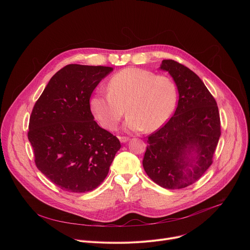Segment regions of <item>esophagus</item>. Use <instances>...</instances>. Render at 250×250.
Returning a JSON list of instances; mask_svg holds the SVG:
<instances>
[{"label": "esophagus", "mask_w": 250, "mask_h": 250, "mask_svg": "<svg viewBox=\"0 0 250 250\" xmlns=\"http://www.w3.org/2000/svg\"><path fill=\"white\" fill-rule=\"evenodd\" d=\"M120 141L122 142V144H125V142H127L129 140V137H126V136H120L119 137Z\"/></svg>", "instance_id": "1"}]
</instances>
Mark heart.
<instances>
[{"label":"heart","mask_w":250,"mask_h":250,"mask_svg":"<svg viewBox=\"0 0 250 250\" xmlns=\"http://www.w3.org/2000/svg\"><path fill=\"white\" fill-rule=\"evenodd\" d=\"M108 95L97 93L90 99L94 118L105 129H114L125 114V129L154 131L172 115L177 99L175 84L166 76L139 68H125L106 84Z\"/></svg>","instance_id":"b5f03b06"}]
</instances>
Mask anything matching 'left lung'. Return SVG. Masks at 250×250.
<instances>
[{
  "label": "left lung",
  "mask_w": 250,
  "mask_h": 250,
  "mask_svg": "<svg viewBox=\"0 0 250 250\" xmlns=\"http://www.w3.org/2000/svg\"><path fill=\"white\" fill-rule=\"evenodd\" d=\"M159 69L173 78L179 100L173 117L148 136L142 165L159 186L181 189L198 181L212 163L220 114L216 100L192 70L170 59Z\"/></svg>",
  "instance_id": "obj_1"
}]
</instances>
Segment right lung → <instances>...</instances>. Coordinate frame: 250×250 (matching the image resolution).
<instances>
[{
    "instance_id": "obj_1",
    "label": "right lung",
    "mask_w": 250,
    "mask_h": 250,
    "mask_svg": "<svg viewBox=\"0 0 250 250\" xmlns=\"http://www.w3.org/2000/svg\"><path fill=\"white\" fill-rule=\"evenodd\" d=\"M114 69L69 64L49 80L29 119L28 140L39 170L62 190L96 189L109 173L120 140L90 110L98 84Z\"/></svg>"
}]
</instances>
